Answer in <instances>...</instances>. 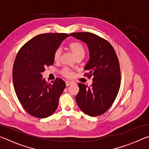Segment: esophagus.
<instances>
[{
    "label": "esophagus",
    "instance_id": "34e87169",
    "mask_svg": "<svg viewBox=\"0 0 149 149\" xmlns=\"http://www.w3.org/2000/svg\"><path fill=\"white\" fill-rule=\"evenodd\" d=\"M74 84V82L69 81H65V85H66V86H69V85H71Z\"/></svg>",
    "mask_w": 149,
    "mask_h": 149
}]
</instances>
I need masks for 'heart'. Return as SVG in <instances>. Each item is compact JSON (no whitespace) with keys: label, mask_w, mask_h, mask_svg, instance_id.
Listing matches in <instances>:
<instances>
[{"label":"heart","mask_w":149,"mask_h":149,"mask_svg":"<svg viewBox=\"0 0 149 149\" xmlns=\"http://www.w3.org/2000/svg\"><path fill=\"white\" fill-rule=\"evenodd\" d=\"M68 49L73 55L78 58H84L85 55V50L83 45L79 42H72L68 45ZM62 50L60 49H57L54 53V60L55 61H58L61 56ZM62 75L67 77H72L74 75V72L72 70L68 68H64L62 72Z\"/></svg>","instance_id":"b5f03b06"}]
</instances>
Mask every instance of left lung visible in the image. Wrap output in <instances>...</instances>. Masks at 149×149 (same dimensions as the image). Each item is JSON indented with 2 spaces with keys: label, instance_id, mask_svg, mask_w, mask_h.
Returning a JSON list of instances; mask_svg holds the SVG:
<instances>
[{
  "label": "left lung",
  "instance_id": "left-lung-1",
  "mask_svg": "<svg viewBox=\"0 0 149 149\" xmlns=\"http://www.w3.org/2000/svg\"><path fill=\"white\" fill-rule=\"evenodd\" d=\"M71 36L86 43L89 59L84 67L88 75L93 76L91 87L78 84L75 97L78 107L85 114L94 117L108 110L119 91L120 70L114 48L107 40L88 32L72 33Z\"/></svg>",
  "mask_w": 149,
  "mask_h": 149
}]
</instances>
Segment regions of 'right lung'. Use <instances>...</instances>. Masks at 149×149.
I'll use <instances>...</instances> for the list:
<instances>
[{"instance_id": "1", "label": "right lung", "mask_w": 149, "mask_h": 149, "mask_svg": "<svg viewBox=\"0 0 149 149\" xmlns=\"http://www.w3.org/2000/svg\"><path fill=\"white\" fill-rule=\"evenodd\" d=\"M66 33H44L27 41L19 50L14 63L13 83L15 91L29 114L45 118L56 111L60 96L64 91V80L56 78L47 82L42 73L45 68L54 64V53Z\"/></svg>"}]
</instances>
